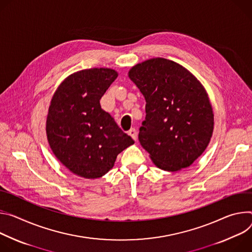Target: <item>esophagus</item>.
<instances>
[{
  "instance_id": "esophagus-1",
  "label": "esophagus",
  "mask_w": 252,
  "mask_h": 252,
  "mask_svg": "<svg viewBox=\"0 0 252 252\" xmlns=\"http://www.w3.org/2000/svg\"><path fill=\"white\" fill-rule=\"evenodd\" d=\"M128 134L132 137V139L133 140H137V131H136V129L135 128H131L129 131H128Z\"/></svg>"
}]
</instances>
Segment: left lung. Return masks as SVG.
<instances>
[{
	"instance_id": "left-lung-1",
	"label": "left lung",
	"mask_w": 252,
	"mask_h": 252,
	"mask_svg": "<svg viewBox=\"0 0 252 252\" xmlns=\"http://www.w3.org/2000/svg\"><path fill=\"white\" fill-rule=\"evenodd\" d=\"M146 101L139 141L158 168H187L205 151L212 137L214 114L200 81L182 65L152 58L128 72Z\"/></svg>"
}]
</instances>
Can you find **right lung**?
<instances>
[{
	"label": "right lung",
	"instance_id": "right-lung-1",
	"mask_svg": "<svg viewBox=\"0 0 252 252\" xmlns=\"http://www.w3.org/2000/svg\"><path fill=\"white\" fill-rule=\"evenodd\" d=\"M117 77L111 68L84 69L69 75L52 97L46 121L48 142L75 175L102 177L114 166L117 155L134 144L100 105Z\"/></svg>",
	"mask_w": 252,
	"mask_h": 252
}]
</instances>
